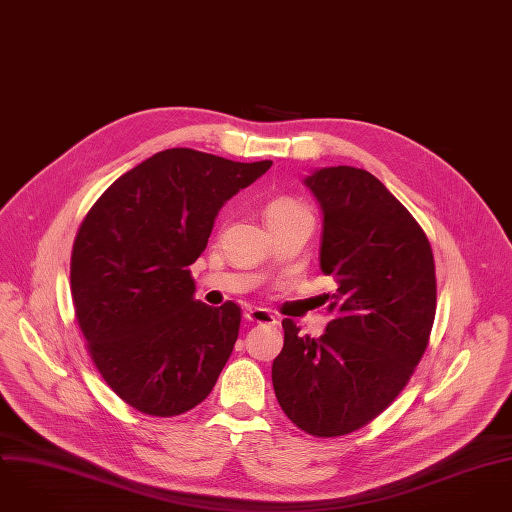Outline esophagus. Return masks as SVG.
Instances as JSON below:
<instances>
[{"instance_id":"obj_1","label":"esophagus","mask_w":512,"mask_h":512,"mask_svg":"<svg viewBox=\"0 0 512 512\" xmlns=\"http://www.w3.org/2000/svg\"><path fill=\"white\" fill-rule=\"evenodd\" d=\"M245 317L251 321V323H265V325H277V317L273 313H269L267 309H261V307H249L245 311Z\"/></svg>"}]
</instances>
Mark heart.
Returning <instances> with one entry per match:
<instances>
[{
	"instance_id": "heart-1",
	"label": "heart",
	"mask_w": 512,
	"mask_h": 512,
	"mask_svg": "<svg viewBox=\"0 0 512 512\" xmlns=\"http://www.w3.org/2000/svg\"><path fill=\"white\" fill-rule=\"evenodd\" d=\"M295 213H305V209L301 205H297L295 201H289V199H275V201L267 203V207L263 211L265 223L277 221V219H283V217H289V215H295Z\"/></svg>"
}]
</instances>
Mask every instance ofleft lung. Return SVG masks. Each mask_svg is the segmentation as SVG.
Returning <instances> with one entry per match:
<instances>
[{"mask_svg":"<svg viewBox=\"0 0 512 512\" xmlns=\"http://www.w3.org/2000/svg\"><path fill=\"white\" fill-rule=\"evenodd\" d=\"M323 215L319 267L337 281L321 337L283 319L273 360L281 410L317 438L380 416L422 360L436 313L434 255L408 209L364 168L327 166L303 181Z\"/></svg>","mask_w":512,"mask_h":512,"instance_id":"8db88e82","label":"left lung"}]
</instances>
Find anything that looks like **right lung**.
Listing matches in <instances>:
<instances>
[{
    "label": "right lung",
    "instance_id": "obj_1",
    "mask_svg": "<svg viewBox=\"0 0 512 512\" xmlns=\"http://www.w3.org/2000/svg\"><path fill=\"white\" fill-rule=\"evenodd\" d=\"M271 164L168 148L116 179L84 217L70 261L76 319L100 376L134 410L179 416L217 384L241 307L197 301L189 267L221 207Z\"/></svg>",
    "mask_w": 512,
    "mask_h": 512
}]
</instances>
